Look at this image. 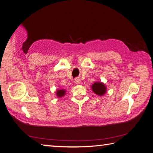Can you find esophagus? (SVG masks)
<instances>
[{
	"label": "esophagus",
	"mask_w": 153,
	"mask_h": 153,
	"mask_svg": "<svg viewBox=\"0 0 153 153\" xmlns=\"http://www.w3.org/2000/svg\"><path fill=\"white\" fill-rule=\"evenodd\" d=\"M74 82L77 84H79V83H80V79L79 78H76V79H75V80H74Z\"/></svg>",
	"instance_id": "esophagus-1"
}]
</instances>
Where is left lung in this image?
<instances>
[{
  "label": "left lung",
  "mask_w": 153,
  "mask_h": 153,
  "mask_svg": "<svg viewBox=\"0 0 153 153\" xmlns=\"http://www.w3.org/2000/svg\"><path fill=\"white\" fill-rule=\"evenodd\" d=\"M91 89L98 96H102L105 93L106 88L103 83L101 82H96L91 86Z\"/></svg>",
  "instance_id": "8db88e82"
}]
</instances>
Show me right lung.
Listing matches in <instances>:
<instances>
[{"label": "right lung", "instance_id": "1", "mask_svg": "<svg viewBox=\"0 0 153 153\" xmlns=\"http://www.w3.org/2000/svg\"><path fill=\"white\" fill-rule=\"evenodd\" d=\"M65 91L64 90H57V96L58 97H62L65 95Z\"/></svg>", "mask_w": 153, "mask_h": 153}]
</instances>
